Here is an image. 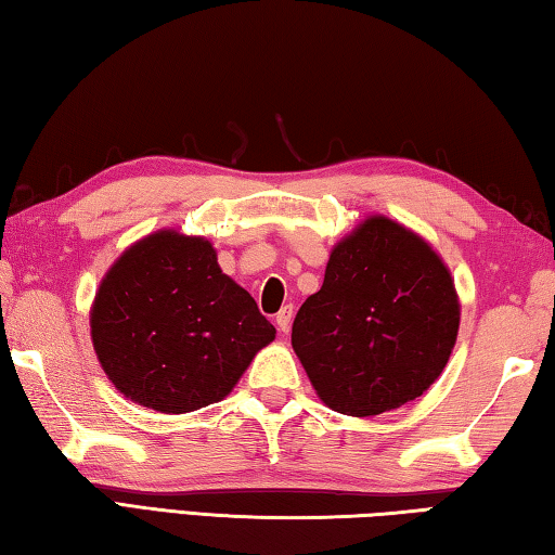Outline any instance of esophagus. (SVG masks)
Returning a JSON list of instances; mask_svg holds the SVG:
<instances>
[{
  "label": "esophagus",
  "instance_id": "obj_1",
  "mask_svg": "<svg viewBox=\"0 0 555 555\" xmlns=\"http://www.w3.org/2000/svg\"><path fill=\"white\" fill-rule=\"evenodd\" d=\"M275 324H278V328L280 332H287L289 328V324H293V307H283L280 309V312L275 314Z\"/></svg>",
  "mask_w": 555,
  "mask_h": 555
}]
</instances>
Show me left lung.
<instances>
[{
  "instance_id": "obj_1",
  "label": "left lung",
  "mask_w": 555,
  "mask_h": 555,
  "mask_svg": "<svg viewBox=\"0 0 555 555\" xmlns=\"http://www.w3.org/2000/svg\"><path fill=\"white\" fill-rule=\"evenodd\" d=\"M461 307L451 272L416 233L363 221L328 258L293 324V348L334 412L373 416L424 395L449 363Z\"/></svg>"
}]
</instances>
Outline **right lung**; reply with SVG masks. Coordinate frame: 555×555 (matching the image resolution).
Segmentation results:
<instances>
[{
    "mask_svg": "<svg viewBox=\"0 0 555 555\" xmlns=\"http://www.w3.org/2000/svg\"><path fill=\"white\" fill-rule=\"evenodd\" d=\"M275 328L223 275L204 238L160 231L102 280L92 309L96 358L119 392L165 414L223 400Z\"/></svg>",
    "mask_w": 555,
    "mask_h": 555,
    "instance_id": "1",
    "label": "right lung"
}]
</instances>
